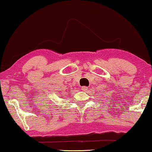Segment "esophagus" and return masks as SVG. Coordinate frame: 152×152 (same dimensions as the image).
Masks as SVG:
<instances>
[{
	"label": "esophagus",
	"instance_id": "esophagus-1",
	"mask_svg": "<svg viewBox=\"0 0 152 152\" xmlns=\"http://www.w3.org/2000/svg\"><path fill=\"white\" fill-rule=\"evenodd\" d=\"M81 90H83V91H86V90H88V88L87 87V86H82Z\"/></svg>",
	"mask_w": 152,
	"mask_h": 152
}]
</instances>
